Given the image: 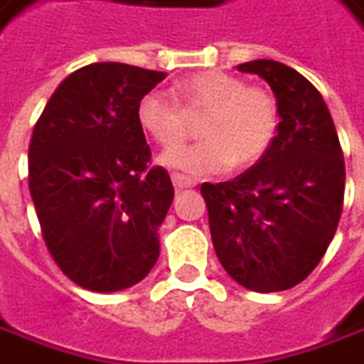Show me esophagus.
Masks as SVG:
<instances>
[{
  "label": "esophagus",
  "mask_w": 364,
  "mask_h": 364,
  "mask_svg": "<svg viewBox=\"0 0 364 364\" xmlns=\"http://www.w3.org/2000/svg\"><path fill=\"white\" fill-rule=\"evenodd\" d=\"M172 182H174V188L176 190H186V188H194L196 182L192 178L182 176V174H172Z\"/></svg>",
  "instance_id": "1"
}]
</instances>
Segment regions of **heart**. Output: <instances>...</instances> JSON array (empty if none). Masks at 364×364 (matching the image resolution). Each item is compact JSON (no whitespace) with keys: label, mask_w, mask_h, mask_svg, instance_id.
Listing matches in <instances>:
<instances>
[{"label":"heart","mask_w":364,"mask_h":364,"mask_svg":"<svg viewBox=\"0 0 364 364\" xmlns=\"http://www.w3.org/2000/svg\"><path fill=\"white\" fill-rule=\"evenodd\" d=\"M172 94L148 92L138 102L136 119L154 142L172 148L186 136L185 114H204L194 146L170 150L162 164L188 176H216L236 168L255 166L268 152L279 130L277 97L260 85L218 70L196 72L174 82Z\"/></svg>","instance_id":"1"}]
</instances>
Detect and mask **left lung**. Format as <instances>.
Listing matches in <instances>:
<instances>
[{"label":"left lung","instance_id":"8db88e82","mask_svg":"<svg viewBox=\"0 0 364 364\" xmlns=\"http://www.w3.org/2000/svg\"><path fill=\"white\" fill-rule=\"evenodd\" d=\"M262 77L279 104L268 152L230 182H204L212 245L240 287L279 292L306 279L326 252L343 212L345 160L323 96L274 60L236 65Z\"/></svg>","mask_w":364,"mask_h":364}]
</instances>
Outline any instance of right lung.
<instances>
[{"label":"right lung","instance_id":"1","mask_svg":"<svg viewBox=\"0 0 364 364\" xmlns=\"http://www.w3.org/2000/svg\"><path fill=\"white\" fill-rule=\"evenodd\" d=\"M164 72L90 63L50 97L29 144V194L43 240L82 289L116 292L148 277L174 200L164 168H150L138 102Z\"/></svg>","mask_w":364,"mask_h":364}]
</instances>
